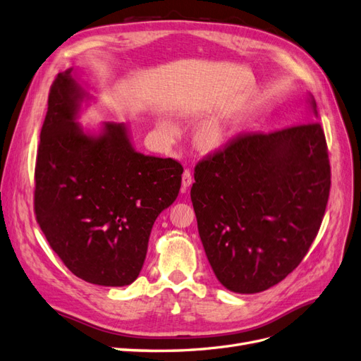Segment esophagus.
<instances>
[{
  "label": "esophagus",
  "instance_id": "34e87169",
  "mask_svg": "<svg viewBox=\"0 0 361 361\" xmlns=\"http://www.w3.org/2000/svg\"><path fill=\"white\" fill-rule=\"evenodd\" d=\"M192 183H193V177H192V172L189 171V169H184V172H183V178H181V184H183V189L186 190L188 188H190L192 186Z\"/></svg>",
  "mask_w": 361,
  "mask_h": 361
}]
</instances>
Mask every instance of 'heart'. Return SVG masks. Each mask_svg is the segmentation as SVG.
<instances>
[{
    "instance_id": "1",
    "label": "heart",
    "mask_w": 361,
    "mask_h": 361,
    "mask_svg": "<svg viewBox=\"0 0 361 361\" xmlns=\"http://www.w3.org/2000/svg\"><path fill=\"white\" fill-rule=\"evenodd\" d=\"M161 128L164 131V135H166L169 139H173L175 136H177V127H175L171 121H163ZM224 137H225V128L218 121L205 122L204 126L200 127V130L197 133L198 145L202 148H209V149L221 147L224 142Z\"/></svg>"
}]
</instances>
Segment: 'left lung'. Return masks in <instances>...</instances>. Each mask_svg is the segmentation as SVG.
<instances>
[{"mask_svg":"<svg viewBox=\"0 0 361 361\" xmlns=\"http://www.w3.org/2000/svg\"><path fill=\"white\" fill-rule=\"evenodd\" d=\"M308 102L317 116L312 95ZM329 184L325 135L314 121L243 135L195 166L198 233L225 289L267 290L302 262L321 228Z\"/></svg>","mask_w":361,"mask_h":361,"instance_id":"left-lung-1","label":"left lung"}]
</instances>
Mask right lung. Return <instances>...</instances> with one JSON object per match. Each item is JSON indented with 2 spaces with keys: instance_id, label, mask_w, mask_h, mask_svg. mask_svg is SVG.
<instances>
[{
  "instance_id": "add662e5",
  "label": "right lung",
  "mask_w": 361,
  "mask_h": 361,
  "mask_svg": "<svg viewBox=\"0 0 361 361\" xmlns=\"http://www.w3.org/2000/svg\"><path fill=\"white\" fill-rule=\"evenodd\" d=\"M92 98L72 68L51 86L36 159L35 212L72 274L121 287L139 276L152 225L178 197L183 166L137 152L123 122L83 128L77 119Z\"/></svg>"
}]
</instances>
